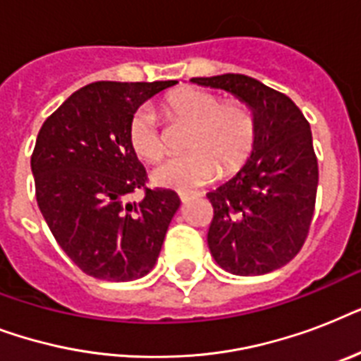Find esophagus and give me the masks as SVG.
Instances as JSON below:
<instances>
[{
	"mask_svg": "<svg viewBox=\"0 0 361 361\" xmlns=\"http://www.w3.org/2000/svg\"><path fill=\"white\" fill-rule=\"evenodd\" d=\"M191 198H192V195H189V192H180L181 204H187V202H189V200H191Z\"/></svg>",
	"mask_w": 361,
	"mask_h": 361,
	"instance_id": "34e87169",
	"label": "esophagus"
}]
</instances>
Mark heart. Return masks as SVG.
Returning <instances> with one entry per match:
<instances>
[{
    "label": "heart",
    "mask_w": 361,
    "mask_h": 361,
    "mask_svg": "<svg viewBox=\"0 0 361 361\" xmlns=\"http://www.w3.org/2000/svg\"><path fill=\"white\" fill-rule=\"evenodd\" d=\"M169 125L187 127L181 149L187 155L169 159L155 172L159 187L191 191L215 180L234 176L249 161L257 144V120L243 103L223 99L214 92L183 87L161 101ZM127 140L136 157L157 163L166 153L164 136L149 109H138L127 123Z\"/></svg>",
    "instance_id": "b5f03b06"
}]
</instances>
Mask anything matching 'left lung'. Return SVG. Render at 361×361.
Wrapping results in <instances>:
<instances>
[{"label":"left lung","mask_w":361,"mask_h":361,"mask_svg":"<svg viewBox=\"0 0 361 361\" xmlns=\"http://www.w3.org/2000/svg\"><path fill=\"white\" fill-rule=\"evenodd\" d=\"M225 90L257 120V144L232 180L206 197L214 206L208 247L234 275H262L296 257L307 238L319 187L309 121L285 93L245 75L191 78Z\"/></svg>","instance_id":"obj_1"}]
</instances>
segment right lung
Listing matches in <instances>:
<instances>
[{
  "instance_id": "1",
  "label": "right lung",
  "mask_w": 361,
  "mask_h": 361,
  "mask_svg": "<svg viewBox=\"0 0 361 361\" xmlns=\"http://www.w3.org/2000/svg\"><path fill=\"white\" fill-rule=\"evenodd\" d=\"M176 80L93 82L44 123L31 155L37 204L67 257L104 281L140 279L155 266L180 197L146 189V170L127 140L138 106ZM147 191L140 203L124 198Z\"/></svg>"
}]
</instances>
